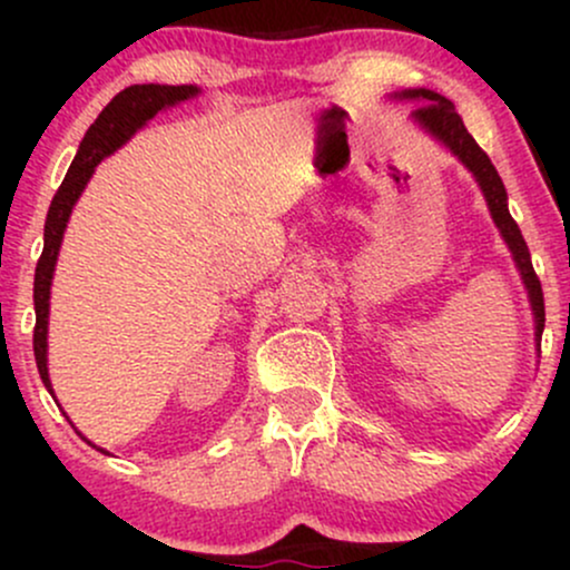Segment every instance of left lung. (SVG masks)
Masks as SVG:
<instances>
[{
    "label": "left lung",
    "instance_id": "1",
    "mask_svg": "<svg viewBox=\"0 0 570 570\" xmlns=\"http://www.w3.org/2000/svg\"><path fill=\"white\" fill-rule=\"evenodd\" d=\"M394 98H407V101H423V107H417L412 112V120L417 122L423 130H429L436 141H442L450 153L455 155L469 171L474 174L476 185H480L482 195H485L490 214H493L495 227H499L503 240H507L509 252H512L517 271H520L522 284H525L528 297H531L533 318H535V340L541 343V332H544V292H541V281L535 276L531 252H528L525 238H522L520 227L512 219L507 206V189H503V181L495 166L490 158L480 149V144L472 139L466 126H463L461 115L455 112L453 101L434 94V90L415 88V90H402V94H394Z\"/></svg>",
    "mask_w": 570,
    "mask_h": 570
}]
</instances>
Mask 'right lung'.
<instances>
[{"instance_id":"add662e5","label":"right lung","mask_w":570,"mask_h":570,"mask_svg":"<svg viewBox=\"0 0 570 570\" xmlns=\"http://www.w3.org/2000/svg\"><path fill=\"white\" fill-rule=\"evenodd\" d=\"M193 96H198V88H195V85H130V88L120 90V94L101 109V115L96 117L94 126L88 128L75 160H71L67 179L61 181V187H58V193L53 195V203H50L48 208V219H45V248L35 273V358L39 377H42L45 389H48L50 394H53V385H50L48 377L50 284H53L58 248H61L71 208H75L85 185H88V179L94 176L98 163L107 158V155H112L117 147H122V144H126L144 122L153 120L160 109L174 107V104L187 101V98Z\"/></svg>"}]
</instances>
